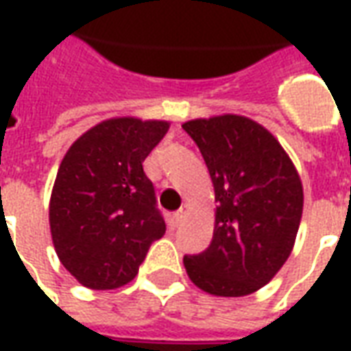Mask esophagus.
Returning a JSON list of instances; mask_svg holds the SVG:
<instances>
[{"instance_id": "34e87169", "label": "esophagus", "mask_w": 351, "mask_h": 351, "mask_svg": "<svg viewBox=\"0 0 351 351\" xmlns=\"http://www.w3.org/2000/svg\"><path fill=\"white\" fill-rule=\"evenodd\" d=\"M188 210H190V206L188 205L180 206V210H176V213L173 214V223H175V226L182 223L184 218H186V214H188Z\"/></svg>"}]
</instances>
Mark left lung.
<instances>
[{
  "label": "left lung",
  "mask_w": 351,
  "mask_h": 351,
  "mask_svg": "<svg viewBox=\"0 0 351 351\" xmlns=\"http://www.w3.org/2000/svg\"><path fill=\"white\" fill-rule=\"evenodd\" d=\"M214 186V235L184 256L190 280L216 297H244L269 284L293 250L302 216L301 176L276 137L246 116L182 123Z\"/></svg>",
  "instance_id": "1"
}]
</instances>
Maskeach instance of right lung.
Instances as JSON below:
<instances>
[{"label":"right lung","mask_w":351,"mask_h":351,"mask_svg":"<svg viewBox=\"0 0 351 351\" xmlns=\"http://www.w3.org/2000/svg\"><path fill=\"white\" fill-rule=\"evenodd\" d=\"M169 122L110 118L82 133L58 169L49 221L62 265L90 289L137 276L154 241L165 235L143 161Z\"/></svg>","instance_id":"add662e5"}]
</instances>
